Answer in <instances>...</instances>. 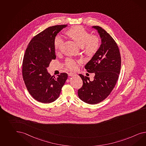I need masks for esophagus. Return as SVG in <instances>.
Returning <instances> with one entry per match:
<instances>
[{
    "label": "esophagus",
    "instance_id": "esophagus-1",
    "mask_svg": "<svg viewBox=\"0 0 146 146\" xmlns=\"http://www.w3.org/2000/svg\"><path fill=\"white\" fill-rule=\"evenodd\" d=\"M76 75H77V74H75V73H74V72H69L68 74V76H70V77H73V76H75Z\"/></svg>",
    "mask_w": 146,
    "mask_h": 146
}]
</instances>
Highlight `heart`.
Returning a JSON list of instances; mask_svg holds the SVG:
<instances>
[{"label": "heart", "instance_id": "heart-1", "mask_svg": "<svg viewBox=\"0 0 146 146\" xmlns=\"http://www.w3.org/2000/svg\"><path fill=\"white\" fill-rule=\"evenodd\" d=\"M67 34L70 36L79 46L82 47L84 52L88 56H92L97 52L100 47V39L96 36H91V34L82 26H75L68 30ZM64 42L60 35H57L54 39V48L56 51L59 50ZM66 66L70 69H74L77 66L75 60L67 59Z\"/></svg>", "mask_w": 146, "mask_h": 146}]
</instances>
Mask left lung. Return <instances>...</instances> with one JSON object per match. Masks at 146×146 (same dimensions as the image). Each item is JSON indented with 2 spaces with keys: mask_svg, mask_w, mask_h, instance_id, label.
<instances>
[{
  "mask_svg": "<svg viewBox=\"0 0 146 146\" xmlns=\"http://www.w3.org/2000/svg\"><path fill=\"white\" fill-rule=\"evenodd\" d=\"M92 28L100 35L101 45L85 68L95 76L90 81L89 77L79 74L83 85L78 95L83 102L95 104L105 100L114 88L120 74L121 60L118 46L111 36L100 26Z\"/></svg>",
  "mask_w": 146,
  "mask_h": 146,
  "instance_id": "obj_1",
  "label": "left lung"
}]
</instances>
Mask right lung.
Returning a JSON list of instances; mask_svg holds the SVG:
<instances>
[{
    "mask_svg": "<svg viewBox=\"0 0 146 146\" xmlns=\"http://www.w3.org/2000/svg\"><path fill=\"white\" fill-rule=\"evenodd\" d=\"M67 26L49 27L38 34L30 41L24 56L23 77L27 90L35 100L43 103L56 101L67 79L66 73H61L56 78L47 70L51 61L56 58L55 38Z\"/></svg>",
    "mask_w": 146,
    "mask_h": 146,
    "instance_id": "1",
    "label": "right lung"
}]
</instances>
